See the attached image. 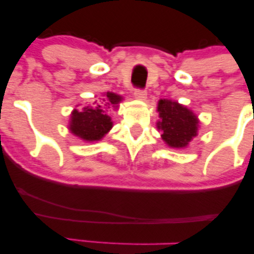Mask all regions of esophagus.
<instances>
[{"instance_id":"1","label":"esophagus","mask_w":254,"mask_h":254,"mask_svg":"<svg viewBox=\"0 0 254 254\" xmlns=\"http://www.w3.org/2000/svg\"><path fill=\"white\" fill-rule=\"evenodd\" d=\"M133 95H135V99H137V100H145V98H147V92H145L144 89H136Z\"/></svg>"}]
</instances>
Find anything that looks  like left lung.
I'll list each match as a JSON object with an SVG mask.
<instances>
[{
	"label": "left lung",
	"mask_w": 254,
	"mask_h": 254,
	"mask_svg": "<svg viewBox=\"0 0 254 254\" xmlns=\"http://www.w3.org/2000/svg\"><path fill=\"white\" fill-rule=\"evenodd\" d=\"M160 121L156 123L161 130L162 139L171 148H186L197 136L198 119L193 112L177 101L161 99L157 104Z\"/></svg>",
	"instance_id": "obj_1"
}]
</instances>
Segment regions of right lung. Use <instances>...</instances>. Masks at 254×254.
<instances>
[{"instance_id": "obj_1", "label": "right lung", "mask_w": 254, "mask_h": 254, "mask_svg": "<svg viewBox=\"0 0 254 254\" xmlns=\"http://www.w3.org/2000/svg\"><path fill=\"white\" fill-rule=\"evenodd\" d=\"M121 95L107 92L103 99V103L95 106H86L82 110H74L70 116L69 130L75 136L83 141H99L112 129V121L107 116L110 107L117 109L122 101ZM97 104V101H94Z\"/></svg>"}]
</instances>
